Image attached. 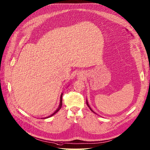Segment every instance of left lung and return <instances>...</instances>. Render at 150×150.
<instances>
[{"mask_svg": "<svg viewBox=\"0 0 150 150\" xmlns=\"http://www.w3.org/2000/svg\"><path fill=\"white\" fill-rule=\"evenodd\" d=\"M86 103H87V105H88V107H89L90 108V107L89 106V105H88V102H86ZM90 109H91V111H93V110H91V108H90Z\"/></svg>", "mask_w": 150, "mask_h": 150, "instance_id": "obj_1", "label": "left lung"}]
</instances>
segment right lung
Listing matches in <instances>:
<instances>
[{"label":"right lung","instance_id":"add662e5","mask_svg":"<svg viewBox=\"0 0 150 150\" xmlns=\"http://www.w3.org/2000/svg\"><path fill=\"white\" fill-rule=\"evenodd\" d=\"M62 94H61V99H60V103H59V107H58L57 108V109L56 110V111L53 113V114H52L51 115H50V116H48V117H47V118H50V117H51V116H53V115H54L55 113H56L58 111H59V110L61 108V107H62Z\"/></svg>","mask_w":150,"mask_h":150}]
</instances>
